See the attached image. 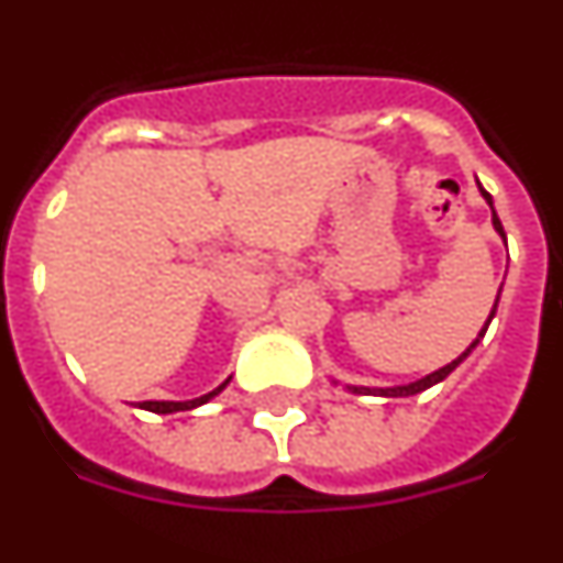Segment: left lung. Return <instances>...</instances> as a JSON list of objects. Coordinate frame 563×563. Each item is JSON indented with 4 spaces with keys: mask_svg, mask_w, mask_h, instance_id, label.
Masks as SVG:
<instances>
[{
    "mask_svg": "<svg viewBox=\"0 0 563 563\" xmlns=\"http://www.w3.org/2000/svg\"><path fill=\"white\" fill-rule=\"evenodd\" d=\"M479 191H482V197H485V200H487V206L494 208V200H490V194H487L485 188H479ZM494 228H496V231H499V236H505V228H501V222H499V217H496V211H494ZM496 305H499V296H496ZM496 305H494V310H490V318L496 316ZM490 318H487V324H490ZM487 324H485V330H487ZM485 330L479 332V338L485 335ZM479 338H476V341L471 343V346H467V350L462 352L460 357H456V361H451L449 366H442V369L431 372V375H426V377H422V380H417V383H409V386H397V389H366V386H350V391H355V395H380V397H409V395H417V391H426V389H429V386H434V383L445 380V377H449L451 372H454L456 366H460V363L465 361L467 355H471V350H474L476 343H479Z\"/></svg>",
    "mask_w": 563,
    "mask_h": 563,
    "instance_id": "1",
    "label": "left lung"
}]
</instances>
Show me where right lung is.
Instances as JSON below:
<instances>
[{
    "instance_id": "1",
    "label": "right lung",
    "mask_w": 563,
    "mask_h": 563,
    "mask_svg": "<svg viewBox=\"0 0 563 563\" xmlns=\"http://www.w3.org/2000/svg\"><path fill=\"white\" fill-rule=\"evenodd\" d=\"M228 383V380H225ZM225 383H222V386H217V389L213 391H208V395H202V397H194V400H186V402H172V400H148V402H143L141 409H146V411H154V415H174V411H191V409H197V406H202V402H208L211 400L213 395H220L222 389H225Z\"/></svg>"
}]
</instances>
